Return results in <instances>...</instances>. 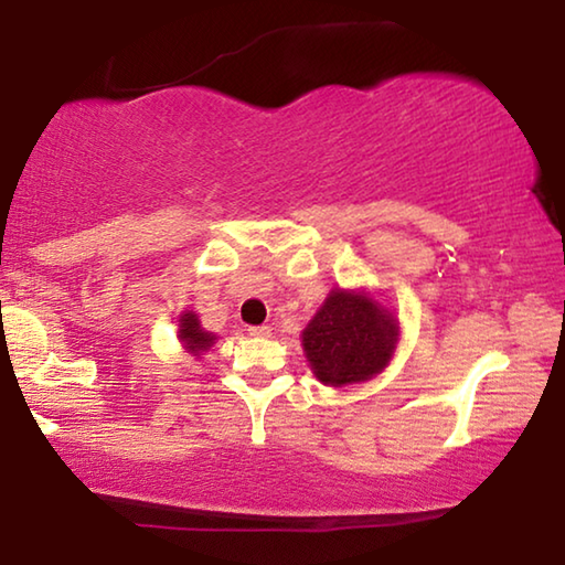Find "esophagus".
Returning <instances> with one entry per match:
<instances>
[{
    "instance_id": "1",
    "label": "esophagus",
    "mask_w": 565,
    "mask_h": 565,
    "mask_svg": "<svg viewBox=\"0 0 565 565\" xmlns=\"http://www.w3.org/2000/svg\"><path fill=\"white\" fill-rule=\"evenodd\" d=\"M249 334H252V338H269L271 328L269 326H252Z\"/></svg>"
}]
</instances>
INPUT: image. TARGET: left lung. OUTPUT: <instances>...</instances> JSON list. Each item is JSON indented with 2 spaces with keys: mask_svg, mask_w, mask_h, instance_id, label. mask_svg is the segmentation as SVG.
Here are the masks:
<instances>
[{
  "mask_svg": "<svg viewBox=\"0 0 565 565\" xmlns=\"http://www.w3.org/2000/svg\"><path fill=\"white\" fill-rule=\"evenodd\" d=\"M398 322L364 294L332 291L308 322L303 352L318 381L328 386L366 381L388 364Z\"/></svg>",
  "mask_w": 565,
  "mask_h": 565,
  "instance_id": "1",
  "label": "left lung"
}]
</instances>
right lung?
I'll use <instances>...</instances> for the list:
<instances>
[{"label":"right lung","instance_id":"add662e5","mask_svg":"<svg viewBox=\"0 0 565 565\" xmlns=\"http://www.w3.org/2000/svg\"><path fill=\"white\" fill-rule=\"evenodd\" d=\"M179 340L184 342V347L189 352H194V354H199V352H203V350H209V347L213 344V334L211 332H206V330H201V326H199V318L191 313H184L182 318H179Z\"/></svg>","mask_w":565,"mask_h":565}]
</instances>
